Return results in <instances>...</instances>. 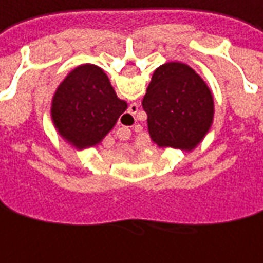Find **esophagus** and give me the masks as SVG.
Listing matches in <instances>:
<instances>
[{
    "label": "esophagus",
    "mask_w": 263,
    "mask_h": 263,
    "mask_svg": "<svg viewBox=\"0 0 263 263\" xmlns=\"http://www.w3.org/2000/svg\"><path fill=\"white\" fill-rule=\"evenodd\" d=\"M137 110H139V105H136V103L130 105V107H128V111L126 113V115H124V119H128V120H135Z\"/></svg>",
    "instance_id": "esophagus-1"
}]
</instances>
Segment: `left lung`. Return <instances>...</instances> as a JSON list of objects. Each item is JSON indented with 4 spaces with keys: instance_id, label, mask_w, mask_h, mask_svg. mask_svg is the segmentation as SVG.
I'll list each match as a JSON object with an SVG mask.
<instances>
[{
    "instance_id": "8db88e82",
    "label": "left lung",
    "mask_w": 263,
    "mask_h": 263,
    "mask_svg": "<svg viewBox=\"0 0 263 263\" xmlns=\"http://www.w3.org/2000/svg\"><path fill=\"white\" fill-rule=\"evenodd\" d=\"M152 141L160 148L193 152L214 120V98L204 79L181 62L158 66L141 102Z\"/></svg>"
}]
</instances>
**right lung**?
I'll return each instance as SVG.
<instances>
[{
  "mask_svg": "<svg viewBox=\"0 0 263 263\" xmlns=\"http://www.w3.org/2000/svg\"><path fill=\"white\" fill-rule=\"evenodd\" d=\"M127 102L117 98L105 70L83 63L65 76L53 93L51 119L59 136L76 150L99 146Z\"/></svg>",
  "mask_w": 263,
  "mask_h": 263,
  "instance_id": "right-lung-1",
  "label": "right lung"
}]
</instances>
